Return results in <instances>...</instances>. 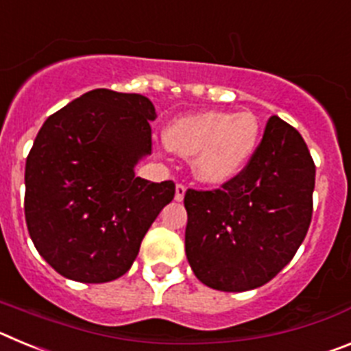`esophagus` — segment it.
I'll return each mask as SVG.
<instances>
[{"label":"esophagus","mask_w":351,"mask_h":351,"mask_svg":"<svg viewBox=\"0 0 351 351\" xmlns=\"http://www.w3.org/2000/svg\"><path fill=\"white\" fill-rule=\"evenodd\" d=\"M186 193V186L184 184H178L176 186V200L178 202H182V198H184Z\"/></svg>","instance_id":"obj_1"}]
</instances>
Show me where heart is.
<instances>
[{"mask_svg":"<svg viewBox=\"0 0 351 351\" xmlns=\"http://www.w3.org/2000/svg\"><path fill=\"white\" fill-rule=\"evenodd\" d=\"M262 125L253 112L190 114L167 128V144L193 156V173L209 184H223L243 172L260 144Z\"/></svg>","mask_w":351,"mask_h":351,"instance_id":"b5f03b06","label":"heart"}]
</instances>
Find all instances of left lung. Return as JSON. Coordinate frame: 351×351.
<instances>
[{
    "instance_id": "1",
    "label": "left lung",
    "mask_w": 351,
    "mask_h": 351,
    "mask_svg": "<svg viewBox=\"0 0 351 351\" xmlns=\"http://www.w3.org/2000/svg\"><path fill=\"white\" fill-rule=\"evenodd\" d=\"M315 172L300 133L272 116L237 178L219 190L186 191V256L198 280L221 291L269 283L308 234Z\"/></svg>"
}]
</instances>
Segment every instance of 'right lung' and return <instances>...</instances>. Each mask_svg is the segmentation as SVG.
Wrapping results in <instances>:
<instances>
[{"label": "right lung", "mask_w": 351, "mask_h": 351, "mask_svg": "<svg viewBox=\"0 0 351 351\" xmlns=\"http://www.w3.org/2000/svg\"><path fill=\"white\" fill-rule=\"evenodd\" d=\"M156 110L137 93L93 89L52 114L26 160L24 214L43 260L68 280L107 283L130 271L172 181L135 165L153 153Z\"/></svg>", "instance_id": "1"}]
</instances>
